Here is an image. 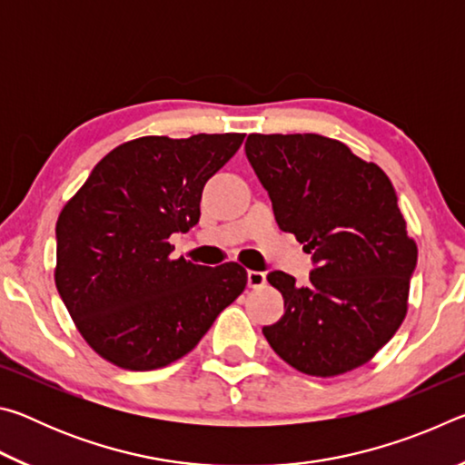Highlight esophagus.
<instances>
[{
  "label": "esophagus",
  "mask_w": 465,
  "mask_h": 465,
  "mask_svg": "<svg viewBox=\"0 0 465 465\" xmlns=\"http://www.w3.org/2000/svg\"><path fill=\"white\" fill-rule=\"evenodd\" d=\"M266 285V274L261 271H248V287L261 289Z\"/></svg>",
  "instance_id": "esophagus-1"
}]
</instances>
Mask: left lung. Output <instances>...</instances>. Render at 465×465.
Returning a JSON list of instances; mask_svg holds the SVG:
<instances>
[{
    "label": "left lung",
    "instance_id": "8db88e82",
    "mask_svg": "<svg viewBox=\"0 0 465 465\" xmlns=\"http://www.w3.org/2000/svg\"><path fill=\"white\" fill-rule=\"evenodd\" d=\"M246 155L279 227L313 261L305 287L269 272L285 313L262 334L302 373L332 377L365 365L402 324L419 256L390 178L316 133H254Z\"/></svg>",
    "mask_w": 465,
    "mask_h": 465
}]
</instances>
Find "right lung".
Here are the masks:
<instances>
[{
	"label": "right lung",
	"instance_id": "1",
	"mask_svg": "<svg viewBox=\"0 0 465 465\" xmlns=\"http://www.w3.org/2000/svg\"><path fill=\"white\" fill-rule=\"evenodd\" d=\"M246 135L141 137L102 157L57 219L54 285L100 357L131 371L191 352L248 274L172 261V233L199 223L207 180Z\"/></svg>",
	"mask_w": 465,
	"mask_h": 465
}]
</instances>
